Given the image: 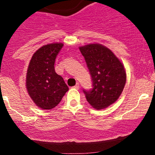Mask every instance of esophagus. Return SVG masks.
Segmentation results:
<instances>
[{
    "label": "esophagus",
    "instance_id": "34e87169",
    "mask_svg": "<svg viewBox=\"0 0 155 155\" xmlns=\"http://www.w3.org/2000/svg\"><path fill=\"white\" fill-rule=\"evenodd\" d=\"M73 88H75V89H79V83L76 84V85H75V86H73Z\"/></svg>",
    "mask_w": 155,
    "mask_h": 155
}]
</instances>
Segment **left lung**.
Wrapping results in <instances>:
<instances>
[{
    "instance_id": "1",
    "label": "left lung",
    "mask_w": 155,
    "mask_h": 155,
    "mask_svg": "<svg viewBox=\"0 0 155 155\" xmlns=\"http://www.w3.org/2000/svg\"><path fill=\"white\" fill-rule=\"evenodd\" d=\"M91 75L93 88L83 90L86 100L96 109H105L115 102L126 83L125 69L109 48L99 43L79 47Z\"/></svg>"
}]
</instances>
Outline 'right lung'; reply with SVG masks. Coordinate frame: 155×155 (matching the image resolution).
Masks as SVG:
<instances>
[{
    "label": "right lung",
    "instance_id": "add662e5",
    "mask_svg": "<svg viewBox=\"0 0 155 155\" xmlns=\"http://www.w3.org/2000/svg\"><path fill=\"white\" fill-rule=\"evenodd\" d=\"M61 43L45 45L33 54L26 73V88L34 104L42 109L55 107L69 90L64 79L55 73L54 61Z\"/></svg>",
    "mask_w": 155,
    "mask_h": 155
}]
</instances>
